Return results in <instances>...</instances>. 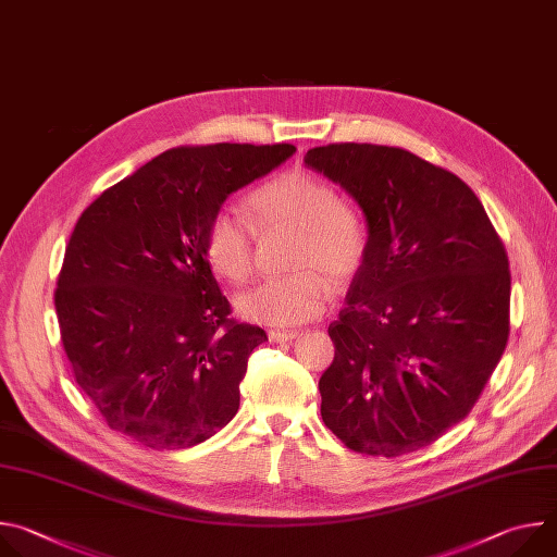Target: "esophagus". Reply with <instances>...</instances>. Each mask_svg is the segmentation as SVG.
Masks as SVG:
<instances>
[{
  "label": "esophagus",
  "instance_id": "34e87169",
  "mask_svg": "<svg viewBox=\"0 0 557 557\" xmlns=\"http://www.w3.org/2000/svg\"><path fill=\"white\" fill-rule=\"evenodd\" d=\"M297 335H299L297 331H271L269 339L277 342V344H286V342H293Z\"/></svg>",
  "mask_w": 557,
  "mask_h": 557
}]
</instances>
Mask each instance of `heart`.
Masks as SVG:
<instances>
[{
    "label": "heart",
    "instance_id": "heart-1",
    "mask_svg": "<svg viewBox=\"0 0 557 557\" xmlns=\"http://www.w3.org/2000/svg\"><path fill=\"white\" fill-rule=\"evenodd\" d=\"M262 226L299 228L293 256L297 271L260 282L235 299L245 320L267 326H297L322 314L333 295V282L357 273L366 253V233L359 218L342 207L339 196L308 172H284L249 198ZM205 251L211 267L233 284L253 273V226L231 209H220L207 224Z\"/></svg>",
    "mask_w": 557,
    "mask_h": 557
}]
</instances>
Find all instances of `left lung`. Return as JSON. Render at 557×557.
Here are the masks:
<instances>
[{
	"mask_svg": "<svg viewBox=\"0 0 557 557\" xmlns=\"http://www.w3.org/2000/svg\"><path fill=\"white\" fill-rule=\"evenodd\" d=\"M304 163L361 209L368 240L331 324L322 419L359 454L401 456L460 423L509 337V260L483 202L401 147H312Z\"/></svg>",
	"mask_w": 557,
	"mask_h": 557,
	"instance_id": "obj_1",
	"label": "left lung"
}]
</instances>
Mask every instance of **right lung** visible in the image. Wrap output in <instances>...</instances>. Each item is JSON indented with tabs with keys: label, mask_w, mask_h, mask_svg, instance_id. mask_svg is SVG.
Masks as SVG:
<instances>
[{
	"label": "right lung",
	"mask_w": 557,
	"mask_h": 557,
	"mask_svg": "<svg viewBox=\"0 0 557 557\" xmlns=\"http://www.w3.org/2000/svg\"><path fill=\"white\" fill-rule=\"evenodd\" d=\"M295 145L176 147L78 218L54 290L74 379L114 432L151 449L194 447L240 408L260 326L228 320L205 233L224 200Z\"/></svg>",
	"instance_id": "add662e5"
}]
</instances>
